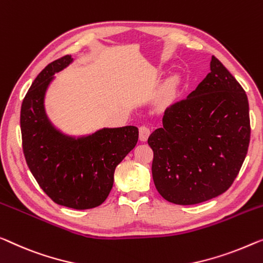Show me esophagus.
<instances>
[{
    "label": "esophagus",
    "instance_id": "obj_1",
    "mask_svg": "<svg viewBox=\"0 0 263 263\" xmlns=\"http://www.w3.org/2000/svg\"><path fill=\"white\" fill-rule=\"evenodd\" d=\"M150 127L146 126V125H142V126L139 127V139L142 140V142H145V140L148 138V136H150Z\"/></svg>",
    "mask_w": 263,
    "mask_h": 263
}]
</instances>
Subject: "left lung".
<instances>
[{
  "mask_svg": "<svg viewBox=\"0 0 263 263\" xmlns=\"http://www.w3.org/2000/svg\"><path fill=\"white\" fill-rule=\"evenodd\" d=\"M249 140L247 94L213 57L210 73L185 99L165 109L163 126L148 137L156 189L181 205L217 197L240 172Z\"/></svg>",
  "mask_w": 263,
  "mask_h": 263,
  "instance_id": "left-lung-1",
  "label": "left lung"
}]
</instances>
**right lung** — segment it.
<instances>
[{
	"label": "right lung",
	"instance_id": "obj_1",
	"mask_svg": "<svg viewBox=\"0 0 263 263\" xmlns=\"http://www.w3.org/2000/svg\"><path fill=\"white\" fill-rule=\"evenodd\" d=\"M72 62L65 55L35 78L21 106L22 148L27 165L42 190L57 204L85 210L105 202L113 186L116 166L138 142V128H103L74 139L52 126L44 108L53 76Z\"/></svg>",
	"mask_w": 263,
	"mask_h": 263
}]
</instances>
